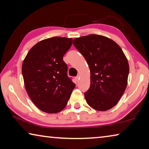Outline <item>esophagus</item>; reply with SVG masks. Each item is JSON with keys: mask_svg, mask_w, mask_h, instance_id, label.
I'll return each instance as SVG.
<instances>
[{"mask_svg": "<svg viewBox=\"0 0 149 149\" xmlns=\"http://www.w3.org/2000/svg\"><path fill=\"white\" fill-rule=\"evenodd\" d=\"M79 75H77V77H75V80H76V81L77 82H78V81H79Z\"/></svg>", "mask_w": 149, "mask_h": 149, "instance_id": "esophagus-1", "label": "esophagus"}]
</instances>
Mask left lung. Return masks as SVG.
<instances>
[{
    "instance_id": "8db88e82",
    "label": "left lung",
    "mask_w": 149,
    "mask_h": 149,
    "mask_svg": "<svg viewBox=\"0 0 149 149\" xmlns=\"http://www.w3.org/2000/svg\"><path fill=\"white\" fill-rule=\"evenodd\" d=\"M74 47L89 65L91 84L84 93L95 110L107 111L117 104L127 85L130 67L121 47L113 40L91 34L75 38Z\"/></svg>"
}]
</instances>
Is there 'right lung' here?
I'll list each match as a JSON object with an SVG mask.
<instances>
[{"instance_id":"add662e5","label":"right lung","mask_w":149,"mask_h":149,"mask_svg":"<svg viewBox=\"0 0 149 149\" xmlns=\"http://www.w3.org/2000/svg\"><path fill=\"white\" fill-rule=\"evenodd\" d=\"M73 39L54 37L35 45L26 55L22 72L26 91L36 107L46 113H58L66 106L75 84L68 77L63 56Z\"/></svg>"}]
</instances>
